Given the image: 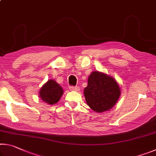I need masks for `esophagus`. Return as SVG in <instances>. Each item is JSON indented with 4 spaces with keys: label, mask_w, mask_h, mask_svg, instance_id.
Instances as JSON below:
<instances>
[{
    "label": "esophagus",
    "mask_w": 156,
    "mask_h": 156,
    "mask_svg": "<svg viewBox=\"0 0 156 156\" xmlns=\"http://www.w3.org/2000/svg\"><path fill=\"white\" fill-rule=\"evenodd\" d=\"M69 89L72 91H78L79 90L78 87H74V86H69Z\"/></svg>",
    "instance_id": "34e87169"
}]
</instances>
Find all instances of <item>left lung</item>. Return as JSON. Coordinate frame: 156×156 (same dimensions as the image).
<instances>
[{
  "label": "left lung",
  "mask_w": 156,
  "mask_h": 156,
  "mask_svg": "<svg viewBox=\"0 0 156 156\" xmlns=\"http://www.w3.org/2000/svg\"><path fill=\"white\" fill-rule=\"evenodd\" d=\"M84 95L89 107L96 112H103L113 107L120 95V89L113 78L94 72L88 78Z\"/></svg>",
  "instance_id": "left-lung-1"
}]
</instances>
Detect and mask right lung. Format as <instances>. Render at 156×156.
Segmentation results:
<instances>
[{"instance_id": "add662e5", "label": "right lung", "mask_w": 156, "mask_h": 156, "mask_svg": "<svg viewBox=\"0 0 156 156\" xmlns=\"http://www.w3.org/2000/svg\"><path fill=\"white\" fill-rule=\"evenodd\" d=\"M63 94V89L56 81L49 80L42 87L40 96L43 101L49 105H54L59 101Z\"/></svg>"}]
</instances>
